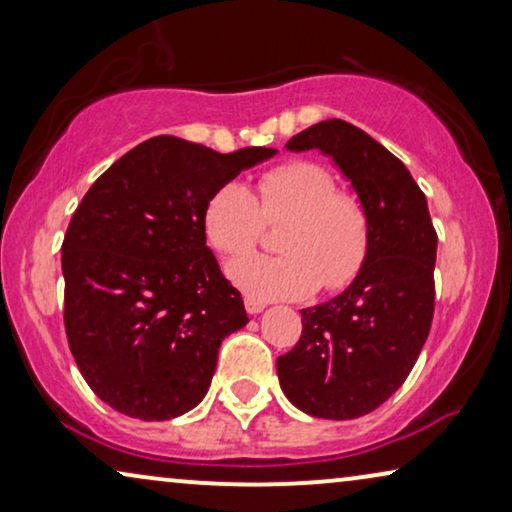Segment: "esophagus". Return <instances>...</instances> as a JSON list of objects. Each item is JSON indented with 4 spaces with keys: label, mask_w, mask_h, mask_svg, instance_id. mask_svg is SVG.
<instances>
[{
    "label": "esophagus",
    "mask_w": 512,
    "mask_h": 512,
    "mask_svg": "<svg viewBox=\"0 0 512 512\" xmlns=\"http://www.w3.org/2000/svg\"><path fill=\"white\" fill-rule=\"evenodd\" d=\"M244 307H247L249 314H258V312L265 310V303H263V300L254 298V296H244Z\"/></svg>",
    "instance_id": "esophagus-1"
}]
</instances>
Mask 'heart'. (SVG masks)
<instances>
[{"instance_id":"b5f03b06","label":"heart","mask_w":512,"mask_h":512,"mask_svg":"<svg viewBox=\"0 0 512 512\" xmlns=\"http://www.w3.org/2000/svg\"><path fill=\"white\" fill-rule=\"evenodd\" d=\"M202 233L223 256L249 251L265 223H279L282 254H249L228 263V277L254 298H305L345 289L370 251V216L354 193L338 188L324 165L289 160L258 174L254 193L237 181L214 188L202 207Z\"/></svg>"}]
</instances>
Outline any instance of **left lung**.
<instances>
[{"mask_svg": "<svg viewBox=\"0 0 512 512\" xmlns=\"http://www.w3.org/2000/svg\"><path fill=\"white\" fill-rule=\"evenodd\" d=\"M286 149L331 156L370 216L359 277L328 303L300 310V340L277 359L279 384L298 410L354 419L401 387L429 338L438 235L408 167L356 125L321 121Z\"/></svg>", "mask_w": 512, "mask_h": 512, "instance_id": "8db88e82", "label": "left lung"}]
</instances>
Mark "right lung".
Wrapping results in <instances>:
<instances>
[{
  "instance_id": "1",
  "label": "right lung",
  "mask_w": 512,
  "mask_h": 512,
  "mask_svg": "<svg viewBox=\"0 0 512 512\" xmlns=\"http://www.w3.org/2000/svg\"><path fill=\"white\" fill-rule=\"evenodd\" d=\"M270 156L160 135L83 195L62 242V314L83 380L114 410L163 422L205 398L221 340L249 317L207 247L202 207Z\"/></svg>"
}]
</instances>
